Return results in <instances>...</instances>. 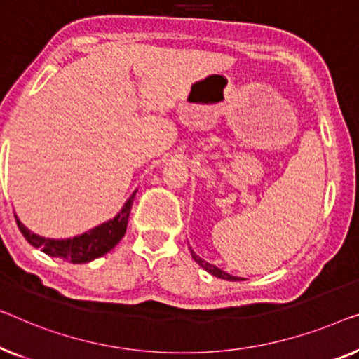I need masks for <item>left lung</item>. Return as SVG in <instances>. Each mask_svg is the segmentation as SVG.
I'll return each instance as SVG.
<instances>
[{"instance_id": "obj_1", "label": "left lung", "mask_w": 359, "mask_h": 359, "mask_svg": "<svg viewBox=\"0 0 359 359\" xmlns=\"http://www.w3.org/2000/svg\"><path fill=\"white\" fill-rule=\"evenodd\" d=\"M190 253H191V258H194L198 264H200L203 269H205L206 272H210L211 276H214V277H217V279H224V280H243L242 277H237V276H231L229 274V272H226V271H222V269H219L217 266H214V264H211V263H208V261H205L203 258H200V256H198L194 250L190 248Z\"/></svg>"}]
</instances>
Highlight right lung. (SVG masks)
Instances as JSON below:
<instances>
[{"instance_id": "obj_1", "label": "right lung", "mask_w": 359, "mask_h": 359, "mask_svg": "<svg viewBox=\"0 0 359 359\" xmlns=\"http://www.w3.org/2000/svg\"><path fill=\"white\" fill-rule=\"evenodd\" d=\"M137 190L133 191L130 198L124 203L122 210L116 214L114 217L109 219L100 226H96L90 231L77 235L72 238H46L41 237L39 233L30 232L22 222L19 221V217L15 216V222H18L19 231L22 232L27 242L32 247L41 248L43 253L53 258H60L67 261V263L74 264H83L90 263L100 256H103L116 247L121 242V238L124 237L127 231V222H128V214L132 210L133 196H135Z\"/></svg>"}]
</instances>
